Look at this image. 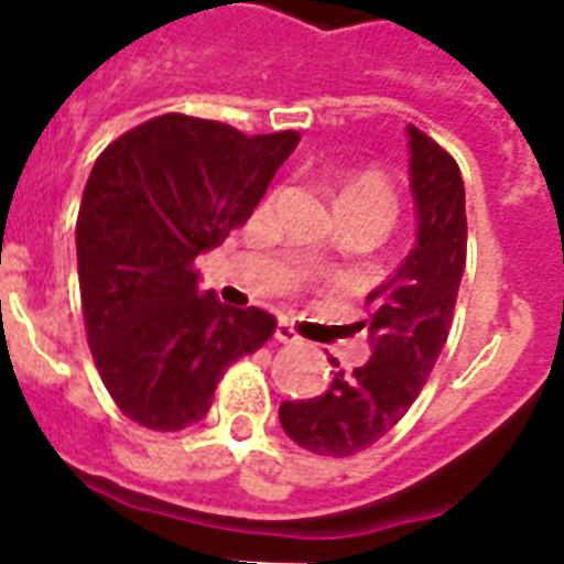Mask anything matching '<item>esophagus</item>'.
I'll return each instance as SVG.
<instances>
[{
	"instance_id": "obj_1",
	"label": "esophagus",
	"mask_w": 564,
	"mask_h": 564,
	"mask_svg": "<svg viewBox=\"0 0 564 564\" xmlns=\"http://www.w3.org/2000/svg\"><path fill=\"white\" fill-rule=\"evenodd\" d=\"M276 338L282 344H299V341H302V336H299V333H296V327L288 325V322H279V325H276Z\"/></svg>"
}]
</instances>
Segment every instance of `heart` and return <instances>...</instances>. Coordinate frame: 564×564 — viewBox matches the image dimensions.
<instances>
[{"instance_id":"heart-1","label":"heart","mask_w":564,"mask_h":564,"mask_svg":"<svg viewBox=\"0 0 564 564\" xmlns=\"http://www.w3.org/2000/svg\"><path fill=\"white\" fill-rule=\"evenodd\" d=\"M338 206L347 212H378L383 217L392 214V188L387 174L376 169L347 174L338 181Z\"/></svg>"}]
</instances>
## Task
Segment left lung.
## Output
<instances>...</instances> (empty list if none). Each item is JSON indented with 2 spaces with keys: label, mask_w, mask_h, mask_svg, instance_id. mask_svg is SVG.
<instances>
[{
  "label": "left lung",
  "mask_w": 564,
  "mask_h": 564,
  "mask_svg": "<svg viewBox=\"0 0 564 564\" xmlns=\"http://www.w3.org/2000/svg\"><path fill=\"white\" fill-rule=\"evenodd\" d=\"M406 134L417 239L364 302L367 318L358 327L370 333V361L338 370L327 392L311 401L279 406L285 435L316 455L350 457L381 441L421 395L452 330L466 268V188L446 149L412 123Z\"/></svg>",
  "instance_id": "left-lung-1"
}]
</instances>
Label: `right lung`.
I'll use <instances>...</instances> for the list:
<instances>
[{"label":"right lung","mask_w":564,"mask_h":564,"mask_svg":"<svg viewBox=\"0 0 564 564\" xmlns=\"http://www.w3.org/2000/svg\"><path fill=\"white\" fill-rule=\"evenodd\" d=\"M296 143L293 129L248 138L169 112L98 154L76 223L78 285L93 361L129 421H203L228 367L273 336L271 313L200 293L194 259L246 226Z\"/></svg>","instance_id":"1"}]
</instances>
